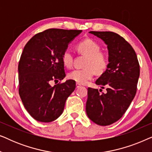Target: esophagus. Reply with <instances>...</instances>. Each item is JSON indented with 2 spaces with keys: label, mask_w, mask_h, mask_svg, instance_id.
<instances>
[{
  "label": "esophagus",
  "mask_w": 152,
  "mask_h": 152,
  "mask_svg": "<svg viewBox=\"0 0 152 152\" xmlns=\"http://www.w3.org/2000/svg\"><path fill=\"white\" fill-rule=\"evenodd\" d=\"M80 86H81V84H79V83H76V87H77V88H80Z\"/></svg>",
  "instance_id": "34e87169"
}]
</instances>
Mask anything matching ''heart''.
<instances>
[{
    "instance_id": "obj_1",
    "label": "heart",
    "mask_w": 152,
    "mask_h": 152,
    "mask_svg": "<svg viewBox=\"0 0 152 152\" xmlns=\"http://www.w3.org/2000/svg\"><path fill=\"white\" fill-rule=\"evenodd\" d=\"M77 49L80 53L87 56L83 69H76L68 74V78L80 84H85L93 78L95 72L101 73L107 66V57L102 53L100 47L92 39H87L80 41L77 45ZM64 66L70 68L73 61V56L70 50H66L62 55Z\"/></svg>"
}]
</instances>
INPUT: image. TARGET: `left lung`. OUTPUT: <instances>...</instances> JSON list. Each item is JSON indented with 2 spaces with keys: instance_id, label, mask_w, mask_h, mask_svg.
<instances>
[{
  "instance_id": "1",
  "label": "left lung",
  "mask_w": 152,
  "mask_h": 152,
  "mask_svg": "<svg viewBox=\"0 0 152 152\" xmlns=\"http://www.w3.org/2000/svg\"><path fill=\"white\" fill-rule=\"evenodd\" d=\"M89 33L107 45L109 64L95 82L102 88L107 86V92L100 94L98 89L88 88L86 111L95 124L107 126L120 119L134 99L140 66L134 48L123 37L112 32Z\"/></svg>"
}]
</instances>
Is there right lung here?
Here are the masks:
<instances>
[{
	"label": "right lung",
	"mask_w": 152,
	"mask_h": 152,
	"mask_svg": "<svg viewBox=\"0 0 152 152\" xmlns=\"http://www.w3.org/2000/svg\"><path fill=\"white\" fill-rule=\"evenodd\" d=\"M82 30L48 29L34 35L25 45L18 64L19 95L27 111L39 122H50L63 113L75 82L66 80L63 53Z\"/></svg>",
	"instance_id": "right-lung-1"
}]
</instances>
